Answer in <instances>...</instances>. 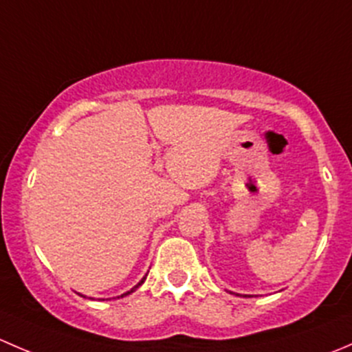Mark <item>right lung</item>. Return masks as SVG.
<instances>
[{"instance_id": "right-lung-1", "label": "right lung", "mask_w": 352, "mask_h": 352, "mask_svg": "<svg viewBox=\"0 0 352 352\" xmlns=\"http://www.w3.org/2000/svg\"><path fill=\"white\" fill-rule=\"evenodd\" d=\"M144 279H146V278H143V281H141V283H140V285H138V286H141V285H143V283H144ZM138 286H134V287H133V289H131V291H127V293H124V294H122V296H126V294L133 293V291H134V289H136V287H138Z\"/></svg>"}]
</instances>
